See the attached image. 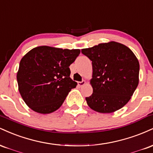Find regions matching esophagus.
Masks as SVG:
<instances>
[{"label":"esophagus","instance_id":"esophagus-1","mask_svg":"<svg viewBox=\"0 0 153 153\" xmlns=\"http://www.w3.org/2000/svg\"><path fill=\"white\" fill-rule=\"evenodd\" d=\"M85 82L84 81V80H82V81H81V82H78V85L80 87H81L83 85H85Z\"/></svg>","mask_w":153,"mask_h":153}]
</instances>
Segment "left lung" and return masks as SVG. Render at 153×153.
<instances>
[{"label":"left lung","mask_w":153,"mask_h":153,"mask_svg":"<svg viewBox=\"0 0 153 153\" xmlns=\"http://www.w3.org/2000/svg\"><path fill=\"white\" fill-rule=\"evenodd\" d=\"M81 52L92 61L93 94L88 105L100 113H112L127 103L139 83L140 64L130 49L110 42Z\"/></svg>","instance_id":"1"}]
</instances>
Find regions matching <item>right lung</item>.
<instances>
[{
  "instance_id": "obj_1",
  "label": "right lung",
  "mask_w": 153,
  "mask_h": 153,
  "mask_svg": "<svg viewBox=\"0 0 153 153\" xmlns=\"http://www.w3.org/2000/svg\"><path fill=\"white\" fill-rule=\"evenodd\" d=\"M80 50L48 46L35 47L23 57L17 73L19 91L29 108L50 114L62 106L77 82L70 78L69 66Z\"/></svg>"
}]
</instances>
